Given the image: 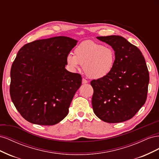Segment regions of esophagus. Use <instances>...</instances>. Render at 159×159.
Instances as JSON below:
<instances>
[{
  "label": "esophagus",
  "mask_w": 159,
  "mask_h": 159,
  "mask_svg": "<svg viewBox=\"0 0 159 159\" xmlns=\"http://www.w3.org/2000/svg\"><path fill=\"white\" fill-rule=\"evenodd\" d=\"M88 82V80H85V79H84V78H83V79H82V84H87Z\"/></svg>",
  "instance_id": "esophagus-1"
}]
</instances>
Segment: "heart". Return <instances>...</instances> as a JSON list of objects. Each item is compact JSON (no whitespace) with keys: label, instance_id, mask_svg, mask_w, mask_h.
I'll use <instances>...</instances> for the list:
<instances>
[{"label":"heart","instance_id":"b5f03b06","mask_svg":"<svg viewBox=\"0 0 159 159\" xmlns=\"http://www.w3.org/2000/svg\"><path fill=\"white\" fill-rule=\"evenodd\" d=\"M116 54L111 46H103L92 40L81 42L74 50V54L70 53L66 62L71 69L83 66L84 73L93 80L102 79L112 71Z\"/></svg>","mask_w":159,"mask_h":159}]
</instances>
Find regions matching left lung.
<instances>
[{"label": "left lung", "instance_id": "obj_1", "mask_svg": "<svg viewBox=\"0 0 159 159\" xmlns=\"http://www.w3.org/2000/svg\"><path fill=\"white\" fill-rule=\"evenodd\" d=\"M97 38L113 48L116 59L107 76L91 81L93 112L105 122L125 121L134 116L147 100L149 74L145 60L140 50L122 36Z\"/></svg>", "mask_w": 159, "mask_h": 159}]
</instances>
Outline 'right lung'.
I'll use <instances>...</instances> for the list:
<instances>
[{
    "instance_id": "right-lung-1",
    "label": "right lung",
    "mask_w": 159,
    "mask_h": 159,
    "mask_svg": "<svg viewBox=\"0 0 159 159\" xmlns=\"http://www.w3.org/2000/svg\"><path fill=\"white\" fill-rule=\"evenodd\" d=\"M77 42L56 36L28 43L18 51L11 70L10 95L28 122L53 125L68 114L82 79L65 68L66 56Z\"/></svg>"
}]
</instances>
